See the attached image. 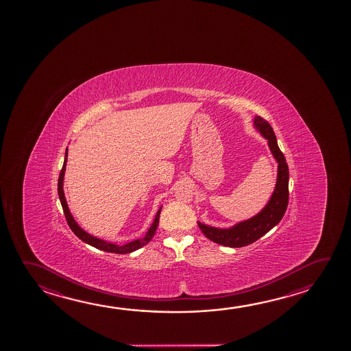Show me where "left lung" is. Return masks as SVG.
Segmentation results:
<instances>
[{
  "label": "left lung",
  "instance_id": "8db88e82",
  "mask_svg": "<svg viewBox=\"0 0 351 351\" xmlns=\"http://www.w3.org/2000/svg\"><path fill=\"white\" fill-rule=\"evenodd\" d=\"M254 125L261 133V136L267 139L271 153L278 164L276 186L270 201L258 215L228 229L210 227L197 221L198 227L209 240L229 247H241L260 239L280 223L289 204V167L282 152L277 145L274 130L269 122L260 116L254 118Z\"/></svg>",
  "mask_w": 351,
  "mask_h": 351
}]
</instances>
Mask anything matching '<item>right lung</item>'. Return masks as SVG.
<instances>
[{
	"label": "right lung",
	"mask_w": 351,
	"mask_h": 351,
	"mask_svg": "<svg viewBox=\"0 0 351 351\" xmlns=\"http://www.w3.org/2000/svg\"><path fill=\"white\" fill-rule=\"evenodd\" d=\"M66 161H68V148H66V152H65L64 165H62V171H60V175H59V180H58V193H59L62 210H64V215H65V218H66V221H68L69 227L74 232L75 235H76L79 239L87 243L88 245L97 247V249L104 250V252H114V254H130V252H134V250H138V249L142 247V246L147 245L149 241L152 240V238L154 237L155 232H156V228H158V224H159V218H160L161 207L159 208V210H158L156 215H155L154 221H153V224L149 228L148 232H147V234H145L143 238H141V239L133 240V241H130L128 244H124V245H117V244L108 243V241H105V240L99 239V238H96V237H93V235L86 233L82 228H80V226L75 221L73 215H71L70 210H69L68 203H66V199H65V196H64V190H62V182H64V175H65Z\"/></svg>",
	"instance_id": "right-lung-1"
}]
</instances>
